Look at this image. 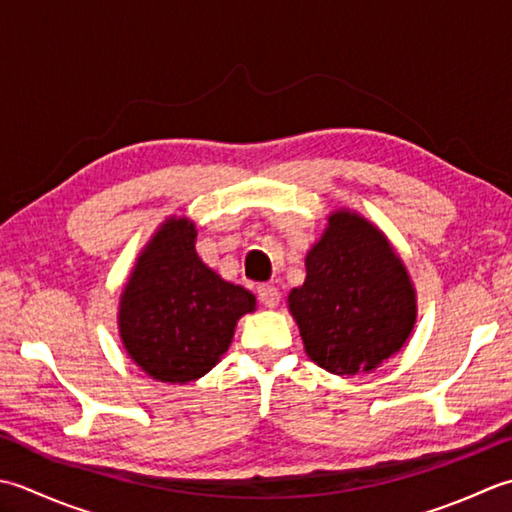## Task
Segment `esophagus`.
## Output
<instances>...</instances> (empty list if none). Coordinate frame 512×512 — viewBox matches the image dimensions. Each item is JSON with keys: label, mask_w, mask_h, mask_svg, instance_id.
Listing matches in <instances>:
<instances>
[{"label": "esophagus", "mask_w": 512, "mask_h": 512, "mask_svg": "<svg viewBox=\"0 0 512 512\" xmlns=\"http://www.w3.org/2000/svg\"><path fill=\"white\" fill-rule=\"evenodd\" d=\"M256 294H258V300L263 302V305H265V307H269V309H274V307L278 305V300H280V291H278V287L269 285V283L258 285Z\"/></svg>", "instance_id": "34e87169"}]
</instances>
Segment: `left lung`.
Here are the masks:
<instances>
[{
    "label": "left lung",
    "instance_id": "obj_1",
    "mask_svg": "<svg viewBox=\"0 0 512 512\" xmlns=\"http://www.w3.org/2000/svg\"><path fill=\"white\" fill-rule=\"evenodd\" d=\"M287 305L307 356L336 375L369 373L409 340L415 289L389 238L351 210L329 216Z\"/></svg>",
    "mask_w": 512,
    "mask_h": 512
}]
</instances>
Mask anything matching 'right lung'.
Returning <instances> with one entry per match:
<instances>
[{
    "label": "right lung",
    "mask_w": 512,
    "mask_h": 512,
    "mask_svg": "<svg viewBox=\"0 0 512 512\" xmlns=\"http://www.w3.org/2000/svg\"><path fill=\"white\" fill-rule=\"evenodd\" d=\"M256 309L252 291L232 285L196 254V229L168 218L137 258L119 302L128 356L159 382L185 384L216 367L236 322Z\"/></svg>",
    "instance_id": "obj_1"
}]
</instances>
